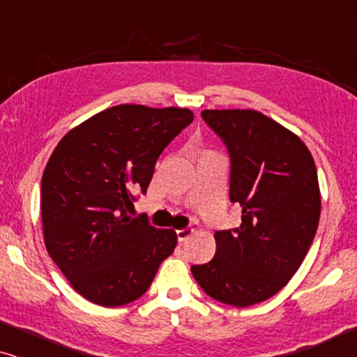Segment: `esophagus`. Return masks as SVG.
<instances>
[{"label": "esophagus", "mask_w": 357, "mask_h": 357, "mask_svg": "<svg viewBox=\"0 0 357 357\" xmlns=\"http://www.w3.org/2000/svg\"><path fill=\"white\" fill-rule=\"evenodd\" d=\"M193 229L192 227H187V229H180V231H177V237H178V241L180 242H185L187 241V238H190L193 236Z\"/></svg>", "instance_id": "obj_1"}]
</instances>
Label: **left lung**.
Listing matches in <instances>:
<instances>
[{"label":"left lung","mask_w":357,"mask_h":357,"mask_svg":"<svg viewBox=\"0 0 357 357\" xmlns=\"http://www.w3.org/2000/svg\"><path fill=\"white\" fill-rule=\"evenodd\" d=\"M202 116L231 154L229 197L241 203L242 222L214 234L216 255L192 273L213 299L248 307L281 291L309 252L321 209L317 167L304 141L261 112Z\"/></svg>","instance_id":"1"}]
</instances>
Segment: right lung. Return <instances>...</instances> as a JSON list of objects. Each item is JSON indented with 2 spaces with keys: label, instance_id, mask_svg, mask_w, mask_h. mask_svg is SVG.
<instances>
[{
  "label": "right lung",
  "instance_id": "add662e5",
  "mask_svg": "<svg viewBox=\"0 0 357 357\" xmlns=\"http://www.w3.org/2000/svg\"><path fill=\"white\" fill-rule=\"evenodd\" d=\"M178 107L121 104L68 131L42 175L48 255L77 294L102 307L139 299L177 245L174 229L133 219V192H146L155 160L188 126Z\"/></svg>",
  "mask_w": 357,
  "mask_h": 357
}]
</instances>
